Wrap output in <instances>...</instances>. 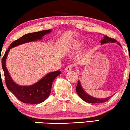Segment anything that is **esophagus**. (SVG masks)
I'll return each mask as SVG.
<instances>
[{"instance_id": "1", "label": "esophagus", "mask_w": 130, "mask_h": 130, "mask_svg": "<svg viewBox=\"0 0 130 130\" xmlns=\"http://www.w3.org/2000/svg\"><path fill=\"white\" fill-rule=\"evenodd\" d=\"M72 68H73V67L72 65L68 66L65 68V72H69V71H71V70L72 69Z\"/></svg>"}]
</instances>
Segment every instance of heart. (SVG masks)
<instances>
[{"label": "heart", "instance_id": "obj_1", "mask_svg": "<svg viewBox=\"0 0 130 130\" xmlns=\"http://www.w3.org/2000/svg\"><path fill=\"white\" fill-rule=\"evenodd\" d=\"M83 42L81 41H75L71 45V48H78L80 47L81 46L83 45Z\"/></svg>", "mask_w": 130, "mask_h": 130}]
</instances>
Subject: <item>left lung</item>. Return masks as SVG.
<instances>
[{"instance_id": "8db88e82", "label": "left lung", "mask_w": 130, "mask_h": 130, "mask_svg": "<svg viewBox=\"0 0 130 130\" xmlns=\"http://www.w3.org/2000/svg\"><path fill=\"white\" fill-rule=\"evenodd\" d=\"M114 42H117V40L114 39H112V38L109 37L108 36H104V38L103 39V40H101V44L103 45L106 43H114ZM117 43L119 45L120 44L117 42ZM76 91L77 93L78 94V95L79 96L80 98L81 99H82L84 101L87 102L89 103H104L106 102L107 101H108L110 99V97L107 98H104V99H100V98H93L91 96H90L89 94L86 93L85 91H84V90L82 87L80 82L78 80V84L77 85L76 87Z\"/></svg>"}]
</instances>
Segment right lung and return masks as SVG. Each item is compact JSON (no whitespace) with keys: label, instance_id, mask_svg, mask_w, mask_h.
I'll return each instance as SVG.
<instances>
[{"label":"right lung","instance_id":"1","mask_svg":"<svg viewBox=\"0 0 130 130\" xmlns=\"http://www.w3.org/2000/svg\"><path fill=\"white\" fill-rule=\"evenodd\" d=\"M51 29L29 33L22 36L10 44L2 59V66L5 75L7 87L20 101L27 104H39L49 97L53 82L56 77L60 75L61 71L50 72L36 84L30 86H20L13 81L6 67V59L10 50L23 43L41 40L42 37L50 33ZM1 61V58H0ZM1 71V69H0Z\"/></svg>","mask_w":130,"mask_h":130}]
</instances>
